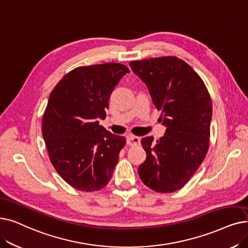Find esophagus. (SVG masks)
Segmentation results:
<instances>
[{"instance_id": "34e87169", "label": "esophagus", "mask_w": 248, "mask_h": 248, "mask_svg": "<svg viewBox=\"0 0 248 248\" xmlns=\"http://www.w3.org/2000/svg\"><path fill=\"white\" fill-rule=\"evenodd\" d=\"M140 143H141V139H140L139 137H136V136H133V135L127 136V138H126V144L127 145L137 146V145H140Z\"/></svg>"}]
</instances>
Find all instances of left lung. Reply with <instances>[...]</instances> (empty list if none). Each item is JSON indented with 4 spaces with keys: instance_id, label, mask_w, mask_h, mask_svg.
I'll list each match as a JSON object with an SVG mask.
<instances>
[{
    "instance_id": "1",
    "label": "left lung",
    "mask_w": 248,
    "mask_h": 248,
    "mask_svg": "<svg viewBox=\"0 0 248 248\" xmlns=\"http://www.w3.org/2000/svg\"><path fill=\"white\" fill-rule=\"evenodd\" d=\"M130 66L146 83L167 127L156 144L153 137L142 139L147 158L139 166V176L157 192H173L186 185L209 150V91L198 73L176 57L134 61Z\"/></svg>"
}]
</instances>
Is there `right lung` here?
<instances>
[{
    "mask_svg": "<svg viewBox=\"0 0 248 248\" xmlns=\"http://www.w3.org/2000/svg\"><path fill=\"white\" fill-rule=\"evenodd\" d=\"M124 64L106 62L78 67L51 91L42 117V136L49 160L68 185L81 191L108 184L125 138L99 125L108 100L124 74Z\"/></svg>",
    "mask_w": 248,
    "mask_h": 248,
    "instance_id": "1",
    "label": "right lung"
}]
</instances>
